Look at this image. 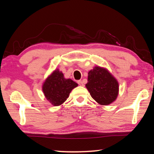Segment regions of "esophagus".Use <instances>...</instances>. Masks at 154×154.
Wrapping results in <instances>:
<instances>
[{"label":"esophagus","instance_id":"1","mask_svg":"<svg viewBox=\"0 0 154 154\" xmlns=\"http://www.w3.org/2000/svg\"><path fill=\"white\" fill-rule=\"evenodd\" d=\"M77 83H78V84H79V85H81V86H83V83L82 81L79 80V81H78V82H77Z\"/></svg>","mask_w":154,"mask_h":154}]
</instances>
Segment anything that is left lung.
Listing matches in <instances>:
<instances>
[{
	"instance_id": "8db88e82",
	"label": "left lung",
	"mask_w": 154,
	"mask_h": 154,
	"mask_svg": "<svg viewBox=\"0 0 154 154\" xmlns=\"http://www.w3.org/2000/svg\"><path fill=\"white\" fill-rule=\"evenodd\" d=\"M85 86L93 99L100 105H108L118 97V81L104 68L95 66L89 71Z\"/></svg>"
}]
</instances>
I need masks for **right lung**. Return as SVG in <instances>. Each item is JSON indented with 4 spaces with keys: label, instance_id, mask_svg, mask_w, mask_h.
<instances>
[{
    "label": "right lung",
    "instance_id": "obj_1",
    "mask_svg": "<svg viewBox=\"0 0 154 154\" xmlns=\"http://www.w3.org/2000/svg\"><path fill=\"white\" fill-rule=\"evenodd\" d=\"M77 85L72 79H65L63 73L56 69L44 82L43 92L49 102L54 106H59L69 98L71 90Z\"/></svg>",
    "mask_w": 154,
    "mask_h": 154
}]
</instances>
